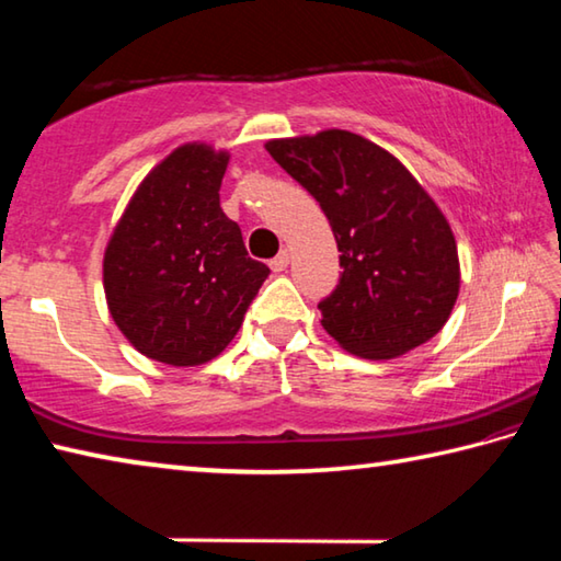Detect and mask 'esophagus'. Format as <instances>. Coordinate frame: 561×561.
<instances>
[{"mask_svg": "<svg viewBox=\"0 0 561 561\" xmlns=\"http://www.w3.org/2000/svg\"><path fill=\"white\" fill-rule=\"evenodd\" d=\"M287 264H289V252L287 250H282L277 257H274L272 262H270V267L274 270V272H284L287 270Z\"/></svg>", "mask_w": 561, "mask_h": 561, "instance_id": "esophagus-1", "label": "esophagus"}]
</instances>
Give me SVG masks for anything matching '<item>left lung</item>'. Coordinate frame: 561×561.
Instances as JSON below:
<instances>
[{
    "label": "left lung",
    "instance_id": "left-lung-1",
    "mask_svg": "<svg viewBox=\"0 0 561 561\" xmlns=\"http://www.w3.org/2000/svg\"><path fill=\"white\" fill-rule=\"evenodd\" d=\"M267 150L336 237L344 272L319 301L321 327L364 358H396L438 334L458 299V247L417 180L348 130L270 140Z\"/></svg>",
    "mask_w": 561,
    "mask_h": 561
}]
</instances>
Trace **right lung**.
<instances>
[{
	"label": "right lung",
	"mask_w": 561,
	"mask_h": 561,
	"mask_svg": "<svg viewBox=\"0 0 561 561\" xmlns=\"http://www.w3.org/2000/svg\"><path fill=\"white\" fill-rule=\"evenodd\" d=\"M227 160L197 144L173 150L136 190L103 257L116 327L170 366L220 354L270 277L220 207Z\"/></svg>",
	"instance_id": "obj_1"
}]
</instances>
